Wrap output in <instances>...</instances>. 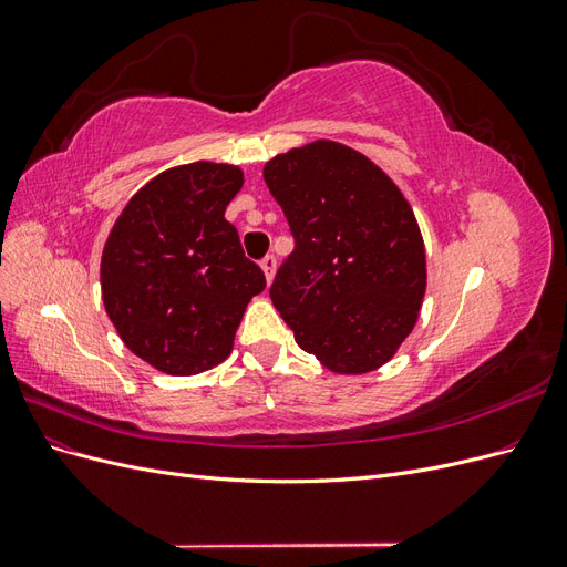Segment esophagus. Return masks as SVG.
<instances>
[{
	"label": "esophagus",
	"mask_w": 567,
	"mask_h": 567,
	"mask_svg": "<svg viewBox=\"0 0 567 567\" xmlns=\"http://www.w3.org/2000/svg\"><path fill=\"white\" fill-rule=\"evenodd\" d=\"M260 267H262V271H265V279H267V284H271L274 274H277V257H274V255H267L265 260L260 262Z\"/></svg>",
	"instance_id": "34e87169"
}]
</instances>
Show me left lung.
Segmentation results:
<instances>
[{
  "instance_id": "obj_1",
  "label": "left lung",
  "mask_w": 567,
  "mask_h": 567,
  "mask_svg": "<svg viewBox=\"0 0 567 567\" xmlns=\"http://www.w3.org/2000/svg\"><path fill=\"white\" fill-rule=\"evenodd\" d=\"M262 177L296 236L269 288L274 307L329 371L381 369L425 296L423 236L400 186L331 140L279 153Z\"/></svg>"
}]
</instances>
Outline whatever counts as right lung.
I'll list each match as a JSON object with an SVG mask.
<instances>
[{"label":"right lung","instance_id":"right-lung-1","mask_svg":"<svg viewBox=\"0 0 567 567\" xmlns=\"http://www.w3.org/2000/svg\"><path fill=\"white\" fill-rule=\"evenodd\" d=\"M244 169L196 161L136 192L101 255V298L125 346L169 375L208 371L234 336L265 274L225 219Z\"/></svg>","mask_w":567,"mask_h":567}]
</instances>
